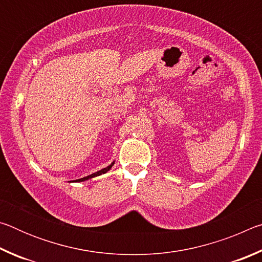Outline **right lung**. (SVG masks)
Returning a JSON list of instances; mask_svg holds the SVG:
<instances>
[{
	"label": "right lung",
	"mask_w": 262,
	"mask_h": 262,
	"mask_svg": "<svg viewBox=\"0 0 262 262\" xmlns=\"http://www.w3.org/2000/svg\"><path fill=\"white\" fill-rule=\"evenodd\" d=\"M113 164H114V163L111 164V165H108L107 167L103 168V170H100V171H98V172H95V173H92V174L88 176V177H84V178L77 179V180H75V181H76V183H78V181H84V180H88V179H91V178H94V177H97V176H100V174H103V173H106V172H107L108 170H111V167H112Z\"/></svg>",
	"instance_id": "obj_1"
}]
</instances>
